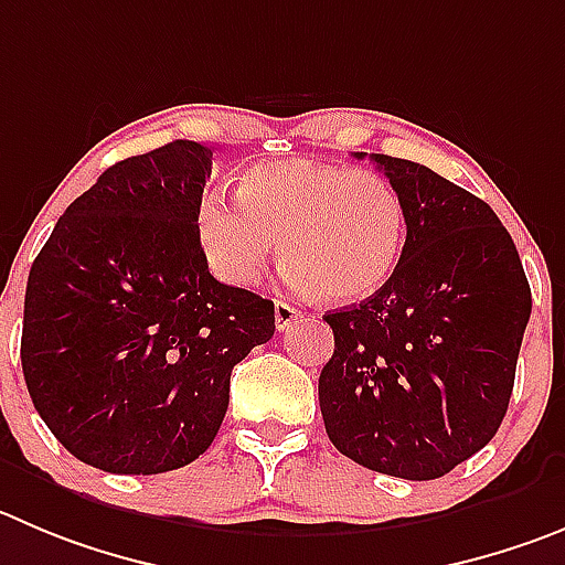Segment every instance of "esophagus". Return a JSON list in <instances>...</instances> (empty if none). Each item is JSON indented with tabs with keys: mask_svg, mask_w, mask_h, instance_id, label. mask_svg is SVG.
<instances>
[{
	"mask_svg": "<svg viewBox=\"0 0 565 565\" xmlns=\"http://www.w3.org/2000/svg\"><path fill=\"white\" fill-rule=\"evenodd\" d=\"M273 307H276V326H278V331H284V329H289V326H292V323H298L300 312L295 307H289V303H284V300H276Z\"/></svg>",
	"mask_w": 565,
	"mask_h": 565,
	"instance_id": "1",
	"label": "esophagus"
}]
</instances>
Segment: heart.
<instances>
[{
	"label": "heart",
	"mask_w": 565,
	"mask_h": 565,
	"mask_svg": "<svg viewBox=\"0 0 565 565\" xmlns=\"http://www.w3.org/2000/svg\"><path fill=\"white\" fill-rule=\"evenodd\" d=\"M236 192L205 194L194 223L211 273L231 287L258 281L278 236L289 258L287 284L307 298H371L402 262L407 209L379 172L287 158L247 170Z\"/></svg>",
	"instance_id": "b5f03b06"
}]
</instances>
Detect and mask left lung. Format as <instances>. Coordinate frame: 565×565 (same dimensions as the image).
<instances>
[{"instance_id": "1", "label": "left lung", "mask_w": 565, "mask_h": 565, "mask_svg": "<svg viewBox=\"0 0 565 565\" xmlns=\"http://www.w3.org/2000/svg\"><path fill=\"white\" fill-rule=\"evenodd\" d=\"M371 158L402 194L407 242L379 292L323 315L334 354L320 373V413L337 451L424 482L502 426L532 295L484 200L424 163Z\"/></svg>"}]
</instances>
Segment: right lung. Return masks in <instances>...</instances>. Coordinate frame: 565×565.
<instances>
[{
  "label": "right lung",
  "instance_id": "obj_1",
  "mask_svg": "<svg viewBox=\"0 0 565 565\" xmlns=\"http://www.w3.org/2000/svg\"><path fill=\"white\" fill-rule=\"evenodd\" d=\"M211 150L125 158L63 211L24 295L21 371L52 435L86 466L163 473L198 460L231 371L276 331L273 300L220 284L198 242Z\"/></svg>",
  "mask_w": 565,
  "mask_h": 565
}]
</instances>
